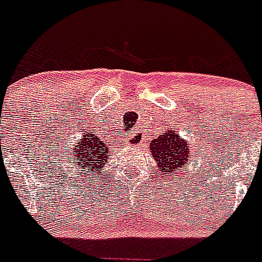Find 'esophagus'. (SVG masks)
Returning <instances> with one entry per match:
<instances>
[{"label": "esophagus", "mask_w": 262, "mask_h": 262, "mask_svg": "<svg viewBox=\"0 0 262 262\" xmlns=\"http://www.w3.org/2000/svg\"><path fill=\"white\" fill-rule=\"evenodd\" d=\"M127 142H128L129 144H131V143H133V144L138 143L139 142L138 134H136L135 131H133V133H129V136H127Z\"/></svg>", "instance_id": "1"}]
</instances>
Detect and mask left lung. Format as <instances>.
<instances>
[{
	"mask_svg": "<svg viewBox=\"0 0 262 262\" xmlns=\"http://www.w3.org/2000/svg\"><path fill=\"white\" fill-rule=\"evenodd\" d=\"M149 149L154 155V159L156 160L157 168L164 174L174 172L176 169L184 168L190 159L189 143L182 140L174 129H169L152 140Z\"/></svg>",
	"mask_w": 262,
	"mask_h": 262,
	"instance_id": "1",
	"label": "left lung"
}]
</instances>
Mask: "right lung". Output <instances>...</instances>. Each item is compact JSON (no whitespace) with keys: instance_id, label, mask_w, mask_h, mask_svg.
<instances>
[{"instance_id":"add662e5","label":"right lung","mask_w":262,"mask_h":262,"mask_svg":"<svg viewBox=\"0 0 262 262\" xmlns=\"http://www.w3.org/2000/svg\"><path fill=\"white\" fill-rule=\"evenodd\" d=\"M69 152V151H67ZM110 149L103 144V142L96 134H85L80 142L73 145L71 155V163H75L77 172L84 177L99 176L103 170V165L107 161Z\"/></svg>"}]
</instances>
